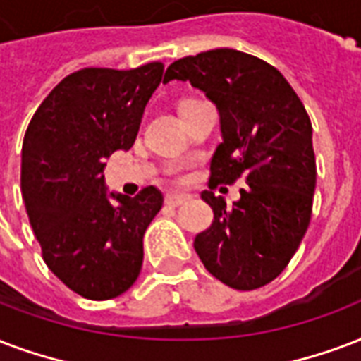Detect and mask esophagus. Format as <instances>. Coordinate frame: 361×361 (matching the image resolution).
Here are the masks:
<instances>
[{
  "label": "esophagus",
  "mask_w": 361,
  "mask_h": 361,
  "mask_svg": "<svg viewBox=\"0 0 361 361\" xmlns=\"http://www.w3.org/2000/svg\"><path fill=\"white\" fill-rule=\"evenodd\" d=\"M187 200H189V195H180V192H169L164 197V202L169 206H181L185 204Z\"/></svg>",
  "instance_id": "1"
}]
</instances>
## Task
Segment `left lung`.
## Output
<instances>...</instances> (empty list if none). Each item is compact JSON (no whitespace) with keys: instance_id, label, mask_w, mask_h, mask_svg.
<instances>
[{"instance_id":"8db88e82","label":"left lung","mask_w":361,"mask_h":361,"mask_svg":"<svg viewBox=\"0 0 361 361\" xmlns=\"http://www.w3.org/2000/svg\"><path fill=\"white\" fill-rule=\"evenodd\" d=\"M189 81L219 109L221 136L210 162V229L195 238L206 271L235 290L269 284L291 261L309 229L316 157L309 114L274 66L216 49L169 66L164 81ZM247 180L231 209L211 192Z\"/></svg>"}]
</instances>
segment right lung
<instances>
[{
  "label": "right lung",
  "mask_w": 361,
  "mask_h": 361,
  "mask_svg": "<svg viewBox=\"0 0 361 361\" xmlns=\"http://www.w3.org/2000/svg\"><path fill=\"white\" fill-rule=\"evenodd\" d=\"M164 64L82 68L49 92L22 142L20 189L41 254L71 291L92 301L125 293L142 271L144 235L162 192L111 195L104 166L130 149Z\"/></svg>",
  "instance_id": "1"
}]
</instances>
